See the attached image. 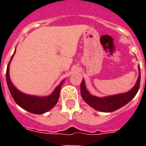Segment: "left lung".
Segmentation results:
<instances>
[{
	"label": "left lung",
	"mask_w": 146,
	"mask_h": 146,
	"mask_svg": "<svg viewBox=\"0 0 146 146\" xmlns=\"http://www.w3.org/2000/svg\"><path fill=\"white\" fill-rule=\"evenodd\" d=\"M139 69V76L136 84L130 90L124 93L117 94L113 96H104V97H97L90 94L86 86L85 80H82L80 85L81 96L82 99L89 104V106L96 109V111L102 112H113L117 111L123 106H124L127 103H129L138 92L140 84V67Z\"/></svg>",
	"instance_id": "8db88e82"
}]
</instances>
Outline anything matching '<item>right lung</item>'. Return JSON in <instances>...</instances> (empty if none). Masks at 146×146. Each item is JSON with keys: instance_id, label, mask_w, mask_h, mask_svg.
Segmentation results:
<instances>
[{"instance_id": "right-lung-1", "label": "right lung", "mask_w": 146, "mask_h": 146, "mask_svg": "<svg viewBox=\"0 0 146 146\" xmlns=\"http://www.w3.org/2000/svg\"><path fill=\"white\" fill-rule=\"evenodd\" d=\"M15 53H16V49H15L14 53L8 64L7 72H6L7 83L8 89L10 90L13 98L20 108L30 112V113H35V114H42V113H46L50 111V109H52L57 103V101L59 99L61 86L65 81V79L62 80L60 83L54 89L52 93L49 96H32V95H27V94L22 92L21 91H19V89L14 86V85L13 84L10 78V73H9L10 64L13 57L14 56Z\"/></svg>"}]
</instances>
